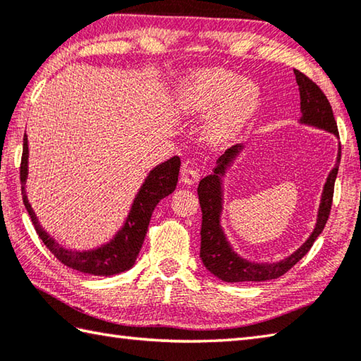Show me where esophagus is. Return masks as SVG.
Wrapping results in <instances>:
<instances>
[{"label":"esophagus","mask_w":361,"mask_h":361,"mask_svg":"<svg viewBox=\"0 0 361 361\" xmlns=\"http://www.w3.org/2000/svg\"><path fill=\"white\" fill-rule=\"evenodd\" d=\"M200 180V173L196 171L195 168L190 165H183L182 171H180V182L185 183V185H193Z\"/></svg>","instance_id":"esophagus-1"}]
</instances>
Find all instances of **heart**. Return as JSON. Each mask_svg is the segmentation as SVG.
<instances>
[{
    "instance_id": "b5f03b06",
    "label": "heart",
    "mask_w": 361,
    "mask_h": 361,
    "mask_svg": "<svg viewBox=\"0 0 361 361\" xmlns=\"http://www.w3.org/2000/svg\"><path fill=\"white\" fill-rule=\"evenodd\" d=\"M261 91L255 81L237 77L226 69H206L192 78L182 92V106L188 113L206 114V138L224 145L237 137L259 106Z\"/></svg>"
}]
</instances>
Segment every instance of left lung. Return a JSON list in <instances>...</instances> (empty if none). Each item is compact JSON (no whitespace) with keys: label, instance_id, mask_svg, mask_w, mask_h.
<instances>
[{"label":"left lung","instance_id":"1","mask_svg":"<svg viewBox=\"0 0 361 361\" xmlns=\"http://www.w3.org/2000/svg\"><path fill=\"white\" fill-rule=\"evenodd\" d=\"M295 80L300 91V111H302V122L308 126H314L317 128H324L330 133H335L339 138L338 126L335 116H333L331 105L329 99L325 97L321 87L314 81L308 78L307 75L300 71H294ZM242 146L229 147L219 159V163L214 169V174L207 176L200 182L198 196L200 206L202 212V223H201V251L200 256L206 265V269L214 274L216 278L226 283H240V281H267L280 278L288 270L308 253L312 243L322 233L325 223L329 220L331 202H333V192H335V180L338 176L339 161H341V145H339L336 165L329 174L327 183L324 187L321 206H319V215L316 228L310 235V239L298 248L294 255H290L286 259L274 264H256L242 259L237 256L233 248L229 247L224 237L221 226H220V214H221V180L220 176L224 173L228 163L234 155L239 152Z\"/></svg>","mask_w":361,"mask_h":361}]
</instances>
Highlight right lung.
<instances>
[{"mask_svg":"<svg viewBox=\"0 0 361 361\" xmlns=\"http://www.w3.org/2000/svg\"><path fill=\"white\" fill-rule=\"evenodd\" d=\"M179 168L180 159L173 157L166 160L165 163H161L157 168H154L152 171L149 173L146 182L142 183L137 198H135V202L130 214H128V219L124 224V228L119 231L116 237H114L110 243H106L97 250L83 251V253H80V251H69L61 248L59 245L40 228L36 215H34L30 206L28 198H26L25 180L26 176H28V140H26L25 135L22 163H20V180H22L23 204L26 210H28L34 229H36L40 240L44 242L45 247L51 251V255L56 257L59 262H63L67 267H71L73 270L83 271V274L97 276L116 275L121 274V271L130 269L135 261H137V256L142 247V242H145L147 226L149 221H151L154 209L160 200L174 192L179 179Z\"/></svg>","mask_w":361,"mask_h":361,"instance_id":"add662e5","label":"right lung"}]
</instances>
